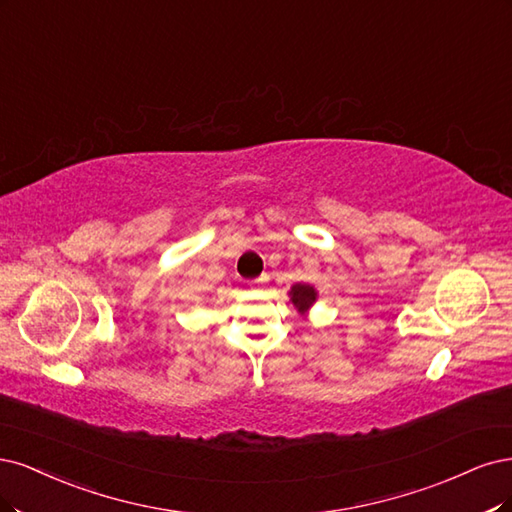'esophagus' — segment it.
Returning a JSON list of instances; mask_svg holds the SVG:
<instances>
[{
    "instance_id": "esophagus-1",
    "label": "esophagus",
    "mask_w": 512,
    "mask_h": 512,
    "mask_svg": "<svg viewBox=\"0 0 512 512\" xmlns=\"http://www.w3.org/2000/svg\"><path fill=\"white\" fill-rule=\"evenodd\" d=\"M261 283H266V276H259V278H255V280H251V285L253 287H259Z\"/></svg>"
}]
</instances>
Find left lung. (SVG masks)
<instances>
[{
    "label": "left lung",
    "mask_w": 512,
    "mask_h": 512,
    "mask_svg": "<svg viewBox=\"0 0 512 512\" xmlns=\"http://www.w3.org/2000/svg\"><path fill=\"white\" fill-rule=\"evenodd\" d=\"M289 298L293 302V306L300 310V315H306L308 308L317 302V289L312 285H304V283H298L293 285L291 291H289Z\"/></svg>",
    "instance_id": "1"
}]
</instances>
